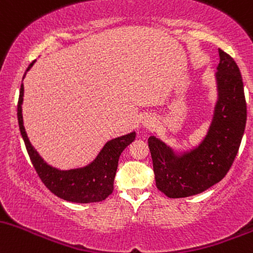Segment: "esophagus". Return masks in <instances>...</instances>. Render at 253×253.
<instances>
[{
	"mask_svg": "<svg viewBox=\"0 0 253 253\" xmlns=\"http://www.w3.org/2000/svg\"><path fill=\"white\" fill-rule=\"evenodd\" d=\"M141 123H142V126H143V127H146V129H150V127L154 126L155 119H154V117H153V116L146 115V116H143V118H142Z\"/></svg>",
	"mask_w": 253,
	"mask_h": 253,
	"instance_id": "34e87169",
	"label": "esophagus"
}]
</instances>
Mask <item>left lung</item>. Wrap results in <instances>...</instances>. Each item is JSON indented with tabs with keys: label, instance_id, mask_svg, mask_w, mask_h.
Returning a JSON list of instances; mask_svg holds the SVG:
<instances>
[{
	"label": "left lung",
	"instance_id": "obj_1",
	"mask_svg": "<svg viewBox=\"0 0 253 253\" xmlns=\"http://www.w3.org/2000/svg\"><path fill=\"white\" fill-rule=\"evenodd\" d=\"M215 73L217 99L203 140L188 150H175L155 136L148 138L157 188L169 198L206 191L231 169L246 124V101L240 70L234 59L218 49Z\"/></svg>",
	"mask_w": 253,
	"mask_h": 253
}]
</instances>
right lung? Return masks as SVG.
<instances>
[{
	"label": "right lung",
	"instance_id": "1",
	"mask_svg": "<svg viewBox=\"0 0 253 253\" xmlns=\"http://www.w3.org/2000/svg\"><path fill=\"white\" fill-rule=\"evenodd\" d=\"M36 61L28 65L26 73ZM25 73V76H26ZM22 101H24V84L20 87L18 103V122L22 140L25 142L35 169L42 183L52 194L62 200L74 203H92L104 201L113 191V180L117 172L118 160L122 152L135 140L136 132L118 136L104 144L99 154L92 163L84 167L70 169H59L44 161L35 147L28 140L22 119Z\"/></svg>",
	"mask_w": 253,
	"mask_h": 253
}]
</instances>
